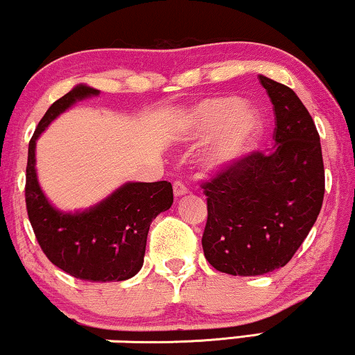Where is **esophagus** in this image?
Instances as JSON below:
<instances>
[{
	"label": "esophagus",
	"mask_w": 355,
	"mask_h": 355,
	"mask_svg": "<svg viewBox=\"0 0 355 355\" xmlns=\"http://www.w3.org/2000/svg\"><path fill=\"white\" fill-rule=\"evenodd\" d=\"M188 193V188L184 187L182 182H173V194H175V198H182Z\"/></svg>",
	"instance_id": "34e87169"
}]
</instances>
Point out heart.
I'll list each match as a JSON object with an SVG mask.
<instances>
[{
	"instance_id": "1",
	"label": "heart",
	"mask_w": 355,
	"mask_h": 355,
	"mask_svg": "<svg viewBox=\"0 0 355 355\" xmlns=\"http://www.w3.org/2000/svg\"><path fill=\"white\" fill-rule=\"evenodd\" d=\"M263 132V119L237 97L207 98L184 119L180 137L184 141L211 139L200 162L207 171H223L239 162L253 150Z\"/></svg>"
}]
</instances>
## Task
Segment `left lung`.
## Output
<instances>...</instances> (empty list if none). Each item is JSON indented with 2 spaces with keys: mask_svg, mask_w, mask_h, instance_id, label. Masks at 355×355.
<instances>
[{
  "mask_svg": "<svg viewBox=\"0 0 355 355\" xmlns=\"http://www.w3.org/2000/svg\"><path fill=\"white\" fill-rule=\"evenodd\" d=\"M271 98L274 148L202 183V248L216 271L261 276L287 264L313 228L325 193L320 137L292 89L260 75Z\"/></svg>",
  "mask_w": 355,
  "mask_h": 355,
  "instance_id": "8db88e82",
  "label": "left lung"
}]
</instances>
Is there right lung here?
<instances>
[{
  "label": "right lung",
  "instance_id": "1",
  "mask_svg": "<svg viewBox=\"0 0 355 355\" xmlns=\"http://www.w3.org/2000/svg\"><path fill=\"white\" fill-rule=\"evenodd\" d=\"M86 84L75 86L46 111L28 145L25 202L42 252L57 268L89 282H119L144 266L151 221L173 202L168 182H127L86 210L62 211L49 202L36 175V140L57 116L79 100L98 95Z\"/></svg>",
  "mask_w": 355,
  "mask_h": 355
}]
</instances>
